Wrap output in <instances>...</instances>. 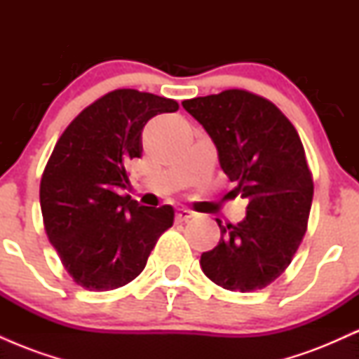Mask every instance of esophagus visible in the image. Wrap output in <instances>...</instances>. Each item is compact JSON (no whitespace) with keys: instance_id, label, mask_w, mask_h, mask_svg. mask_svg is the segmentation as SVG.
<instances>
[{"instance_id":"1","label":"esophagus","mask_w":359,"mask_h":359,"mask_svg":"<svg viewBox=\"0 0 359 359\" xmlns=\"http://www.w3.org/2000/svg\"><path fill=\"white\" fill-rule=\"evenodd\" d=\"M191 217H194V212L189 211V209H177L175 212V221L177 222H184V221H189Z\"/></svg>"}]
</instances>
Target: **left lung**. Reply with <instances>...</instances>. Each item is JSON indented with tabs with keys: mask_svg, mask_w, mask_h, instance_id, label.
<instances>
[{
	"mask_svg": "<svg viewBox=\"0 0 359 359\" xmlns=\"http://www.w3.org/2000/svg\"><path fill=\"white\" fill-rule=\"evenodd\" d=\"M217 148L233 192L248 199L246 217L219 224L221 240L201 255L203 271L231 292H253L275 282L302 243L314 182L306 150L273 102L245 89L182 101Z\"/></svg>",
	"mask_w": 359,
	"mask_h": 359,
	"instance_id": "left-lung-1",
	"label": "left lung"
}]
</instances>
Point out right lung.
Listing matches in <instances>:
<instances>
[{"instance_id":"right-lung-1","label":"right lung","mask_w":359,"mask_h":359,"mask_svg":"<svg viewBox=\"0 0 359 359\" xmlns=\"http://www.w3.org/2000/svg\"><path fill=\"white\" fill-rule=\"evenodd\" d=\"M179 102L116 89L82 109L55 143L40 180L48 241L77 285L104 292L142 273L158 238L174 224L172 205L148 208L130 196L125 163L142 156L148 119Z\"/></svg>"}]
</instances>
